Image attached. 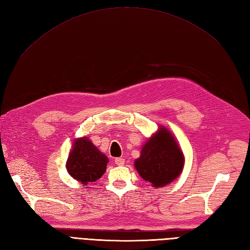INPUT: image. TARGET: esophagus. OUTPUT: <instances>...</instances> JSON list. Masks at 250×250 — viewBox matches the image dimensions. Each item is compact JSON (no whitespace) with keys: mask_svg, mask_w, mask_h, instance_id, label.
<instances>
[{"mask_svg":"<svg viewBox=\"0 0 250 250\" xmlns=\"http://www.w3.org/2000/svg\"><path fill=\"white\" fill-rule=\"evenodd\" d=\"M115 163H116V165H118V166H123V165L125 164V160H124V158L118 157V158H116V160H115Z\"/></svg>","mask_w":250,"mask_h":250,"instance_id":"1","label":"esophagus"}]
</instances>
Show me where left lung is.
Wrapping results in <instances>:
<instances>
[{
    "mask_svg": "<svg viewBox=\"0 0 250 250\" xmlns=\"http://www.w3.org/2000/svg\"><path fill=\"white\" fill-rule=\"evenodd\" d=\"M184 165L185 156L175 138L167 128L162 127L143 146L134 168L144 180L161 188L176 179Z\"/></svg>",
    "mask_w": 250,
    "mask_h": 250,
    "instance_id": "1",
    "label": "left lung"
}]
</instances>
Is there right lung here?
Wrapping results in <instances>:
<instances>
[{
	"label": "right lung",
	"mask_w": 250,
	"mask_h": 250,
	"mask_svg": "<svg viewBox=\"0 0 250 250\" xmlns=\"http://www.w3.org/2000/svg\"><path fill=\"white\" fill-rule=\"evenodd\" d=\"M108 157L103 154L87 138H79L73 144V149L66 161L70 175L87 186L99 179L106 171Z\"/></svg>",
	"instance_id": "obj_1"
}]
</instances>
